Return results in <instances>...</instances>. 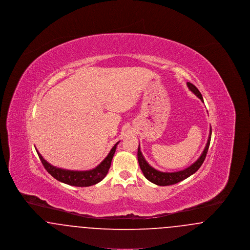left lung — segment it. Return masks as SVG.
<instances>
[{
	"mask_svg": "<svg viewBox=\"0 0 250 250\" xmlns=\"http://www.w3.org/2000/svg\"><path fill=\"white\" fill-rule=\"evenodd\" d=\"M188 87L190 90L193 94L197 95L202 102H203V98L200 91L198 90V88L190 83H188ZM211 136H212V127H210V133H209V137H208V141L206 143V146L202 152V155L197 159V161H195L191 166L180 170V171H175V172H162L159 170H156L153 167L150 166L148 164V162L145 160L144 156H143L142 152H141V148H140V144H139V148H138V161L141 167V169L143 171V175L145 176V178L149 180L150 182H152L153 184L157 185V186H161V187H165V186H170V185H174L177 184L179 182L185 180V179L188 178L192 174H194L202 165L206 154L208 152L209 149V145L211 142Z\"/></svg>",
	"mask_w": 250,
	"mask_h": 250,
	"instance_id": "8db88e82",
	"label": "left lung"
}]
</instances>
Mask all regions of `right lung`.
I'll list each match as a JSON object with an SVG mask.
<instances>
[{
	"instance_id": "1",
	"label": "right lung",
	"mask_w": 250,
	"mask_h": 250,
	"mask_svg": "<svg viewBox=\"0 0 250 250\" xmlns=\"http://www.w3.org/2000/svg\"><path fill=\"white\" fill-rule=\"evenodd\" d=\"M118 143L119 142L112 147V149L108 153L107 157L98 166L95 167V168H93V169L83 170V171L68 170V169H63V168L52 166L43 158V156L38 153L37 150H36V152H37V155L39 156L43 166L52 177H54L62 183L69 185V186L83 188V187L94 186L106 177Z\"/></svg>"
}]
</instances>
